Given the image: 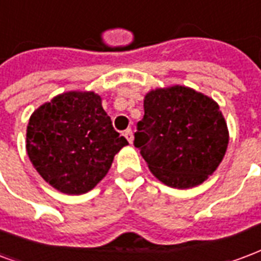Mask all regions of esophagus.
<instances>
[{
  "label": "esophagus",
  "mask_w": 261,
  "mask_h": 261,
  "mask_svg": "<svg viewBox=\"0 0 261 261\" xmlns=\"http://www.w3.org/2000/svg\"><path fill=\"white\" fill-rule=\"evenodd\" d=\"M123 136L126 138V140H128L129 143H133V132H132V129H126V130H125V133H123Z\"/></svg>",
  "instance_id": "1"
}]
</instances>
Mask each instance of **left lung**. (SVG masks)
Masks as SVG:
<instances>
[{
  "label": "left lung",
  "instance_id": "left-lung-1",
  "mask_svg": "<svg viewBox=\"0 0 261 261\" xmlns=\"http://www.w3.org/2000/svg\"><path fill=\"white\" fill-rule=\"evenodd\" d=\"M228 138L226 119L212 97L173 85L144 96L135 146L156 179L184 190L203 183L217 169Z\"/></svg>",
  "mask_w": 261,
  "mask_h": 261
}]
</instances>
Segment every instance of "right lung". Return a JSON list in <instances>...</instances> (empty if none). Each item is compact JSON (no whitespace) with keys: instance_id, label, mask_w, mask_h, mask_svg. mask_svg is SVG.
Wrapping results in <instances>:
<instances>
[{"instance_id":"right-lung-1","label":"right lung","mask_w":261,"mask_h":261,"mask_svg":"<svg viewBox=\"0 0 261 261\" xmlns=\"http://www.w3.org/2000/svg\"><path fill=\"white\" fill-rule=\"evenodd\" d=\"M126 144L95 92L55 96L35 110L27 125L26 150L31 164L46 183L68 195L91 191Z\"/></svg>"}]
</instances>
